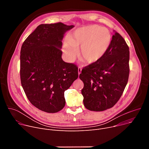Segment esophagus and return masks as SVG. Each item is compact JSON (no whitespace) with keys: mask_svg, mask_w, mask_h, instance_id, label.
Wrapping results in <instances>:
<instances>
[{"mask_svg":"<svg viewBox=\"0 0 149 149\" xmlns=\"http://www.w3.org/2000/svg\"><path fill=\"white\" fill-rule=\"evenodd\" d=\"M81 70H82L81 68V67H78V75H79V74H81Z\"/></svg>","mask_w":149,"mask_h":149,"instance_id":"esophagus-1","label":"esophagus"}]
</instances>
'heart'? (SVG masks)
Returning a JSON list of instances; mask_svg holds the SVG:
<instances>
[{"label":"heart","instance_id":"1","mask_svg":"<svg viewBox=\"0 0 149 149\" xmlns=\"http://www.w3.org/2000/svg\"><path fill=\"white\" fill-rule=\"evenodd\" d=\"M112 40L110 31L106 28L91 25L76 29L65 42L63 52L67 59L72 62L79 49V55L89 63L100 60L109 49Z\"/></svg>","mask_w":149,"mask_h":149}]
</instances>
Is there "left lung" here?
Here are the masks:
<instances>
[{
    "label": "left lung",
    "mask_w": 149,
    "mask_h": 149,
    "mask_svg": "<svg viewBox=\"0 0 149 149\" xmlns=\"http://www.w3.org/2000/svg\"><path fill=\"white\" fill-rule=\"evenodd\" d=\"M110 47L98 62L84 67L79 75L85 107L101 111L113 107L128 82L130 51L124 38L114 31Z\"/></svg>",
    "instance_id": "left-lung-1"
}]
</instances>
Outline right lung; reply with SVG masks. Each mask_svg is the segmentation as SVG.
I'll return each mask as SVG.
<instances>
[{"mask_svg":"<svg viewBox=\"0 0 149 149\" xmlns=\"http://www.w3.org/2000/svg\"><path fill=\"white\" fill-rule=\"evenodd\" d=\"M74 26L41 24L21 47V84L29 101L41 111L54 113L64 107V92L78 77L77 66L61 57L63 35Z\"/></svg>","mask_w":149,"mask_h":149,"instance_id":"right-lung-1","label":"right lung"}]
</instances>
